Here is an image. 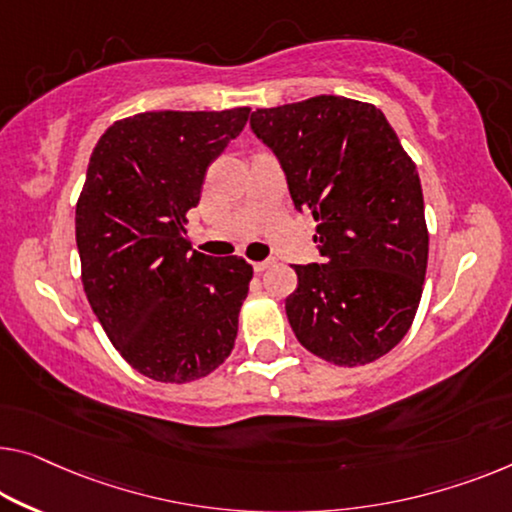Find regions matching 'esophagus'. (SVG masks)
I'll return each mask as SVG.
<instances>
[{"label": "esophagus", "mask_w": 512, "mask_h": 512, "mask_svg": "<svg viewBox=\"0 0 512 512\" xmlns=\"http://www.w3.org/2000/svg\"><path fill=\"white\" fill-rule=\"evenodd\" d=\"M271 264H273V259H264V262H253V269H255L257 273H262V271L269 269Z\"/></svg>", "instance_id": "obj_1"}]
</instances>
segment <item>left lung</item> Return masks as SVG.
<instances>
[{
  "label": "left lung",
  "mask_w": 512,
  "mask_h": 512,
  "mask_svg": "<svg viewBox=\"0 0 512 512\" xmlns=\"http://www.w3.org/2000/svg\"><path fill=\"white\" fill-rule=\"evenodd\" d=\"M250 126L278 156L294 207L317 220L324 264L294 266V335L335 365L377 361L407 335L423 294L430 236L416 163L384 112L354 98L262 108Z\"/></svg>",
  "instance_id": "1"
}]
</instances>
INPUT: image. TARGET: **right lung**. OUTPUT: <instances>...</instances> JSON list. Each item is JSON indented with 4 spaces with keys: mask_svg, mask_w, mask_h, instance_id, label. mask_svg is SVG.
I'll return each instance as SVG.
<instances>
[{
    "mask_svg": "<svg viewBox=\"0 0 512 512\" xmlns=\"http://www.w3.org/2000/svg\"><path fill=\"white\" fill-rule=\"evenodd\" d=\"M248 117L140 112L114 121L89 158L75 207L82 287L114 349L149 379H202L234 349L253 266L197 253L183 225Z\"/></svg>",
    "mask_w": 512,
    "mask_h": 512,
    "instance_id": "right-lung-1",
    "label": "right lung"
}]
</instances>
